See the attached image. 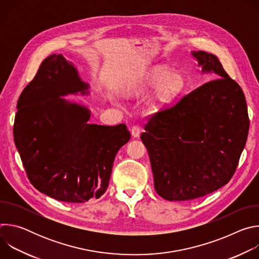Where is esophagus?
Instances as JSON below:
<instances>
[{
    "mask_svg": "<svg viewBox=\"0 0 259 259\" xmlns=\"http://www.w3.org/2000/svg\"><path fill=\"white\" fill-rule=\"evenodd\" d=\"M131 134L133 137H138L140 134V127L137 125H133L131 128Z\"/></svg>",
    "mask_w": 259,
    "mask_h": 259,
    "instance_id": "1",
    "label": "esophagus"
}]
</instances>
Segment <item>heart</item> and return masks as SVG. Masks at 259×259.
Listing matches in <instances>:
<instances>
[{
    "label": "heart",
    "mask_w": 259,
    "mask_h": 259,
    "mask_svg": "<svg viewBox=\"0 0 259 259\" xmlns=\"http://www.w3.org/2000/svg\"><path fill=\"white\" fill-rule=\"evenodd\" d=\"M184 87V78L179 71H171L165 66L153 68L142 82V90H156L154 97V106L160 107L180 94Z\"/></svg>",
    "instance_id": "1"
}]
</instances>
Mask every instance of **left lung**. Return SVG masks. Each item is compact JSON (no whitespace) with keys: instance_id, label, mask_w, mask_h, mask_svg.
I'll return each mask as SVG.
<instances>
[{"instance_id":"left-lung-1","label":"left lung","mask_w":259,"mask_h":259,"mask_svg":"<svg viewBox=\"0 0 259 259\" xmlns=\"http://www.w3.org/2000/svg\"><path fill=\"white\" fill-rule=\"evenodd\" d=\"M209 81L152 115L140 136L149 152L155 190L165 200L204 197L227 184L244 150L249 117L244 92L218 58L192 52Z\"/></svg>"}]
</instances>
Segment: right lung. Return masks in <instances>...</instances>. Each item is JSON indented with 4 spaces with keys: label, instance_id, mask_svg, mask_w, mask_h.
I'll list each match as a JSON object with an SVG mask.
<instances>
[{
    "label": "right lung",
    "instance_id": "obj_1",
    "mask_svg": "<svg viewBox=\"0 0 259 259\" xmlns=\"http://www.w3.org/2000/svg\"><path fill=\"white\" fill-rule=\"evenodd\" d=\"M62 55L47 57L19 96L13 135L27 178L60 202L85 203L106 191L115 157L130 139L125 124H88L89 109L61 98L88 93Z\"/></svg>",
    "mask_w": 259,
    "mask_h": 259
}]
</instances>
